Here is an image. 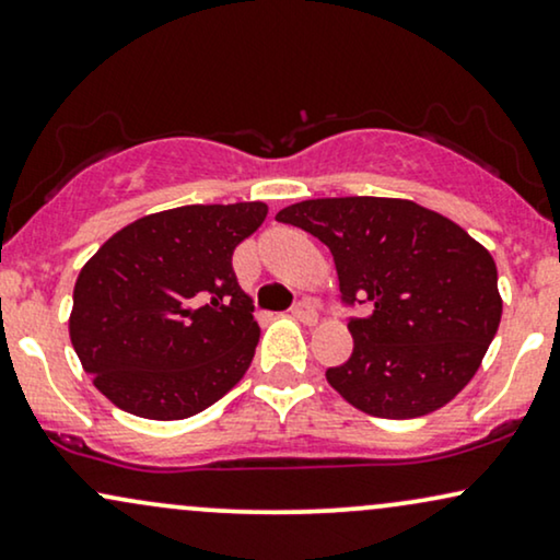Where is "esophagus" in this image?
I'll use <instances>...</instances> for the list:
<instances>
[{"instance_id":"34e87169","label":"esophagus","mask_w":560,"mask_h":560,"mask_svg":"<svg viewBox=\"0 0 560 560\" xmlns=\"http://www.w3.org/2000/svg\"><path fill=\"white\" fill-rule=\"evenodd\" d=\"M295 319L299 322H303V324H316V319H319V314H316V306L312 301H299L293 306V312H291Z\"/></svg>"}]
</instances>
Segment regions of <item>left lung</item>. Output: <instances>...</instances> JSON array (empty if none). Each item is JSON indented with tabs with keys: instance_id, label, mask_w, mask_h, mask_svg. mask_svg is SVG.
I'll return each mask as SVG.
<instances>
[{
	"instance_id": "8db88e82",
	"label": "left lung",
	"mask_w": 560,
	"mask_h": 560,
	"mask_svg": "<svg viewBox=\"0 0 560 560\" xmlns=\"http://www.w3.org/2000/svg\"><path fill=\"white\" fill-rule=\"evenodd\" d=\"M332 252L353 355L327 382L358 410L407 420L465 389L501 322L495 261L465 228L410 199L327 197L280 210Z\"/></svg>"
}]
</instances>
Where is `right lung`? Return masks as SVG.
<instances>
[{"mask_svg":"<svg viewBox=\"0 0 560 560\" xmlns=\"http://www.w3.org/2000/svg\"><path fill=\"white\" fill-rule=\"evenodd\" d=\"M265 218V202L174 207L88 259L69 340L101 395L137 418L184 420L241 382L259 324L231 259Z\"/></svg>","mask_w":560,"mask_h":560,"instance_id":"obj_1","label":"right lung"}]
</instances>
